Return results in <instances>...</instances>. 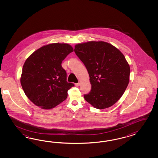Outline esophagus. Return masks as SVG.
I'll return each mask as SVG.
<instances>
[{
    "instance_id": "obj_1",
    "label": "esophagus",
    "mask_w": 158,
    "mask_h": 158,
    "mask_svg": "<svg viewBox=\"0 0 158 158\" xmlns=\"http://www.w3.org/2000/svg\"><path fill=\"white\" fill-rule=\"evenodd\" d=\"M81 85V83H77L75 84V86H77V87H78V86H79Z\"/></svg>"
}]
</instances>
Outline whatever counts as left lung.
<instances>
[{"label":"left lung","mask_w":158,"mask_h":158,"mask_svg":"<svg viewBox=\"0 0 158 158\" xmlns=\"http://www.w3.org/2000/svg\"><path fill=\"white\" fill-rule=\"evenodd\" d=\"M74 51L90 77L91 90L84 95L85 100L100 110L115 104L129 83L130 68L124 55L102 41L77 44Z\"/></svg>","instance_id":"1"}]
</instances>
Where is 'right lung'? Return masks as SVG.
I'll use <instances>...</instances> for the list:
<instances>
[{
  "label": "right lung",
  "instance_id": "1",
  "mask_svg": "<svg viewBox=\"0 0 158 158\" xmlns=\"http://www.w3.org/2000/svg\"><path fill=\"white\" fill-rule=\"evenodd\" d=\"M73 51L67 43H52L39 48L26 60L20 81L35 105L50 110L66 100L68 90L74 85L67 82L61 63Z\"/></svg>",
  "mask_w": 158,
  "mask_h": 158
}]
</instances>
